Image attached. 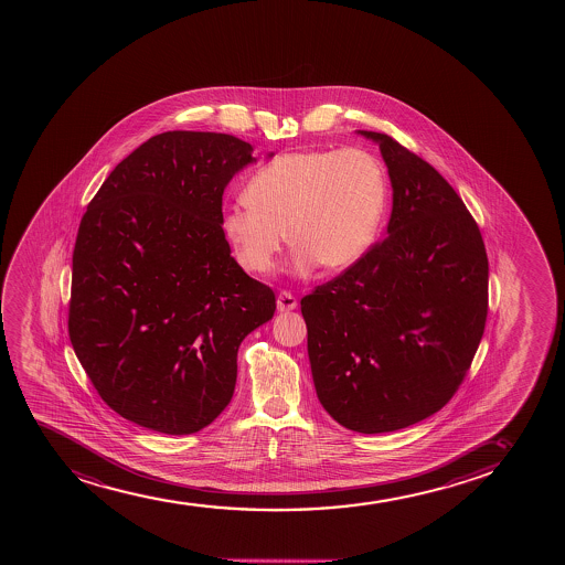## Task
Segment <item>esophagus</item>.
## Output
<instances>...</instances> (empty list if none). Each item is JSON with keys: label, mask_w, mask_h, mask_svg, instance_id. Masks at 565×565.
Here are the masks:
<instances>
[{"label": "esophagus", "mask_w": 565, "mask_h": 565, "mask_svg": "<svg viewBox=\"0 0 565 565\" xmlns=\"http://www.w3.org/2000/svg\"><path fill=\"white\" fill-rule=\"evenodd\" d=\"M298 307V299L296 296H292L290 292H280L279 298H277V309L280 312L294 311Z\"/></svg>", "instance_id": "1"}]
</instances>
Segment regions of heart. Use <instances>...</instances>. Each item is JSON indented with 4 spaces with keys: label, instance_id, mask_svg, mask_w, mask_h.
Instances as JSON below:
<instances>
[{
    "label": "heart",
    "instance_id": "1",
    "mask_svg": "<svg viewBox=\"0 0 565 565\" xmlns=\"http://www.w3.org/2000/svg\"><path fill=\"white\" fill-rule=\"evenodd\" d=\"M247 203L226 209L222 232L241 266L269 273L296 247L299 273L343 271L375 243L388 202L384 163L370 150H301L264 163L245 189Z\"/></svg>",
    "mask_w": 565,
    "mask_h": 565
}]
</instances>
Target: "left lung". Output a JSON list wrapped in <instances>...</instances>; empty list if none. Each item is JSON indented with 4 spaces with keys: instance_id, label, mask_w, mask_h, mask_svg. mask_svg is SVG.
<instances>
[{
    "instance_id": "obj_1",
    "label": "left lung",
    "mask_w": 565,
    "mask_h": 565,
    "mask_svg": "<svg viewBox=\"0 0 565 565\" xmlns=\"http://www.w3.org/2000/svg\"><path fill=\"white\" fill-rule=\"evenodd\" d=\"M394 190L386 237L301 299L317 396L358 434L407 428L443 409L471 367L488 315V256L456 190L386 134Z\"/></svg>"
}]
</instances>
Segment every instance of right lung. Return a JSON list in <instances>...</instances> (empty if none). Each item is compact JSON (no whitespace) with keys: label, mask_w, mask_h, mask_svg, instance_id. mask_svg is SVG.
Returning a JSON list of instances; mask_svg holds the SVG:
<instances>
[{"label":"right lung","mask_w":565,"mask_h":565,"mask_svg":"<svg viewBox=\"0 0 565 565\" xmlns=\"http://www.w3.org/2000/svg\"><path fill=\"white\" fill-rule=\"evenodd\" d=\"M253 162L237 137L166 131L124 158L83 214L70 339L102 399L137 426H209L234 396L241 341L277 309L222 232L224 189Z\"/></svg>","instance_id":"1"}]
</instances>
